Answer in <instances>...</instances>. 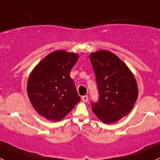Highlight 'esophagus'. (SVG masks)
<instances>
[{
	"instance_id": "obj_1",
	"label": "esophagus",
	"mask_w": 160,
	"mask_h": 160,
	"mask_svg": "<svg viewBox=\"0 0 160 160\" xmlns=\"http://www.w3.org/2000/svg\"><path fill=\"white\" fill-rule=\"evenodd\" d=\"M82 100H83V101H84V102H88V95H84V96L82 97Z\"/></svg>"
}]
</instances>
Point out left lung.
Instances as JSON below:
<instances>
[{"label": "left lung", "mask_w": 160, "mask_h": 160, "mask_svg": "<svg viewBox=\"0 0 160 160\" xmlns=\"http://www.w3.org/2000/svg\"><path fill=\"white\" fill-rule=\"evenodd\" d=\"M90 62L96 77L98 101L91 102L93 112L111 124L129 113L138 97L135 79L116 55L105 50L91 53Z\"/></svg>", "instance_id": "left-lung-1"}]
</instances>
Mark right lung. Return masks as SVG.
Instances as JSON below:
<instances>
[{
    "label": "right lung",
    "instance_id": "add662e5",
    "mask_svg": "<svg viewBox=\"0 0 160 160\" xmlns=\"http://www.w3.org/2000/svg\"><path fill=\"white\" fill-rule=\"evenodd\" d=\"M77 59L75 53L62 50L53 52L32 72L27 92L32 106L40 115L59 121L80 101L70 76Z\"/></svg>",
    "mask_w": 160,
    "mask_h": 160
}]
</instances>
